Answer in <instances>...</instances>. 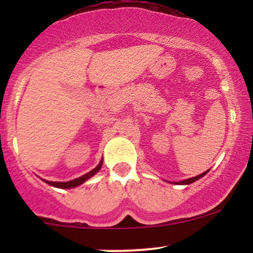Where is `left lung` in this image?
Masks as SVG:
<instances>
[{
    "mask_svg": "<svg viewBox=\"0 0 253 253\" xmlns=\"http://www.w3.org/2000/svg\"><path fill=\"white\" fill-rule=\"evenodd\" d=\"M208 171L210 170H207V171H205V172H202V173H200V175H197L196 177H191V178H187V179H183V181H181V182H171L172 183V184H181V185H185V184H190V183H194L195 181H197V179H200L201 178V177H203L206 175V173L208 172ZM170 183V182H169Z\"/></svg>",
    "mask_w": 253,
    "mask_h": 253,
    "instance_id": "obj_1",
    "label": "left lung"
}]
</instances>
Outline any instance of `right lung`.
<instances>
[{"label": "right lung", "mask_w": 253, "mask_h": 253, "mask_svg": "<svg viewBox=\"0 0 253 253\" xmlns=\"http://www.w3.org/2000/svg\"><path fill=\"white\" fill-rule=\"evenodd\" d=\"M102 164H103V159H101V162L97 164V167L95 168V169H92L91 171H89V172L85 173V175L78 177V178L72 179V181H68V182H52V181H46V179H42H42L45 183H47V184L52 185V187L60 188V189H71V188L78 187V185L83 184L84 182L88 181V179L91 178L92 176L96 175L98 171H100L101 168H102Z\"/></svg>", "instance_id": "right-lung-1"}]
</instances>
